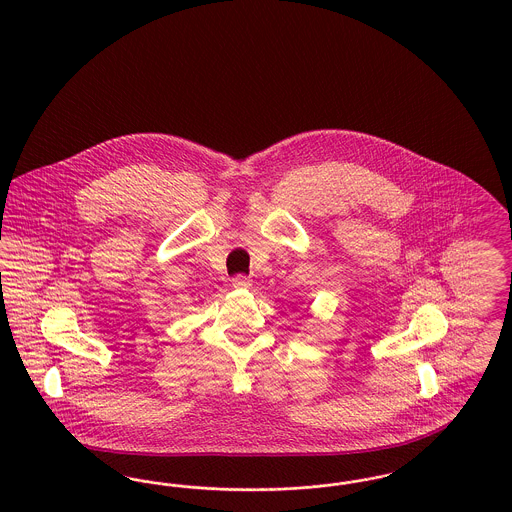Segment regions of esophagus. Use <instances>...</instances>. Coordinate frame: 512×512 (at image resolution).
I'll return each mask as SVG.
<instances>
[{"instance_id":"1","label":"esophagus","mask_w":512,"mask_h":512,"mask_svg":"<svg viewBox=\"0 0 512 512\" xmlns=\"http://www.w3.org/2000/svg\"><path fill=\"white\" fill-rule=\"evenodd\" d=\"M232 288H236V290H247V288H251V280L247 278V276H236V278H232Z\"/></svg>"}]
</instances>
